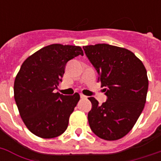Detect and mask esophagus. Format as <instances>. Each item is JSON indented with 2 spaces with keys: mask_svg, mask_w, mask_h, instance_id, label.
Listing matches in <instances>:
<instances>
[{
  "mask_svg": "<svg viewBox=\"0 0 161 161\" xmlns=\"http://www.w3.org/2000/svg\"><path fill=\"white\" fill-rule=\"evenodd\" d=\"M80 97H81V98H87V96H85V95H83V94H82V93H81L80 94Z\"/></svg>",
  "mask_w": 161,
  "mask_h": 161,
  "instance_id": "obj_1",
  "label": "esophagus"
}]
</instances>
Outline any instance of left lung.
<instances>
[{
	"label": "left lung",
	"mask_w": 161,
	"mask_h": 161,
	"mask_svg": "<svg viewBox=\"0 0 161 161\" xmlns=\"http://www.w3.org/2000/svg\"><path fill=\"white\" fill-rule=\"evenodd\" d=\"M83 48L107 96L102 104L88 98L92 103L88 114L89 126L103 140L121 139L134 127L145 107L149 85L146 69L128 49L105 43Z\"/></svg>",
	"instance_id": "left-lung-1"
}]
</instances>
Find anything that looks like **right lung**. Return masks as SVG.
Returning <instances> with one entry per match:
<instances>
[{
    "instance_id": "1",
    "label": "right lung",
    "mask_w": 161,
    "mask_h": 161,
    "mask_svg": "<svg viewBox=\"0 0 161 161\" xmlns=\"http://www.w3.org/2000/svg\"><path fill=\"white\" fill-rule=\"evenodd\" d=\"M78 55H83L80 47L52 44L22 63L14 83V98L24 124L36 136L51 139L67 130L80 96L54 90L62 82L67 63Z\"/></svg>"
}]
</instances>
